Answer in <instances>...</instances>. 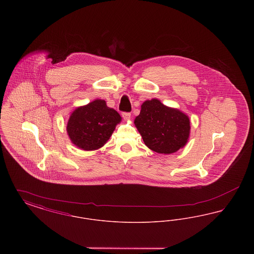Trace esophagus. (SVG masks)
Segmentation results:
<instances>
[{
    "mask_svg": "<svg viewBox=\"0 0 254 254\" xmlns=\"http://www.w3.org/2000/svg\"><path fill=\"white\" fill-rule=\"evenodd\" d=\"M122 117L125 119V120H129L130 119V113H128V112H123L122 113Z\"/></svg>",
    "mask_w": 254,
    "mask_h": 254,
    "instance_id": "34e87169",
    "label": "esophagus"
}]
</instances>
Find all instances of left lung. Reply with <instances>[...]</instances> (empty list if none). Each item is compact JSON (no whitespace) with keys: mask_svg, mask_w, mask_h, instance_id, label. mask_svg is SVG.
<instances>
[{"mask_svg":"<svg viewBox=\"0 0 254 254\" xmlns=\"http://www.w3.org/2000/svg\"><path fill=\"white\" fill-rule=\"evenodd\" d=\"M134 124L145 145L158 153L176 152L186 145L190 137V118L179 109L169 108L157 99L143 103Z\"/></svg>","mask_w":254,"mask_h":254,"instance_id":"obj_1","label":"left lung"}]
</instances>
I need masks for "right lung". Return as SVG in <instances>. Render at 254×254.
Segmentation results:
<instances>
[{"instance_id": "right-lung-1", "label": "right lung", "mask_w": 254, "mask_h": 254, "mask_svg": "<svg viewBox=\"0 0 254 254\" xmlns=\"http://www.w3.org/2000/svg\"><path fill=\"white\" fill-rule=\"evenodd\" d=\"M120 114L106 101L97 99L71 113L66 131L74 145L83 150H95L105 145L121 122Z\"/></svg>"}]
</instances>
